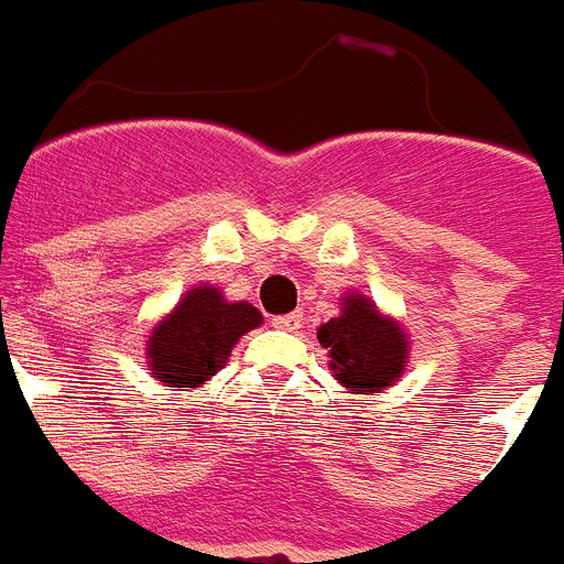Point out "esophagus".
<instances>
[{
  "label": "esophagus",
  "mask_w": 564,
  "mask_h": 564,
  "mask_svg": "<svg viewBox=\"0 0 564 564\" xmlns=\"http://www.w3.org/2000/svg\"><path fill=\"white\" fill-rule=\"evenodd\" d=\"M304 324V315L301 313H286V315H274L272 327L283 329V333H295L297 327Z\"/></svg>",
  "instance_id": "obj_1"
}]
</instances>
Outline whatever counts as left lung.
<instances>
[{"label":"left lung","mask_w":564,"mask_h":564,"mask_svg":"<svg viewBox=\"0 0 564 564\" xmlns=\"http://www.w3.org/2000/svg\"><path fill=\"white\" fill-rule=\"evenodd\" d=\"M329 350V368L350 391H382L405 368L409 345L402 329L382 318L368 297H345V310L318 327Z\"/></svg>","instance_id":"left-lung-1"}]
</instances>
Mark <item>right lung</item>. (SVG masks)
Segmentation results:
<instances>
[{
  "instance_id": "add662e5",
  "label": "right lung",
  "mask_w": 564,
  "mask_h": 564,
  "mask_svg": "<svg viewBox=\"0 0 564 564\" xmlns=\"http://www.w3.org/2000/svg\"><path fill=\"white\" fill-rule=\"evenodd\" d=\"M260 318L263 315L251 304H226L214 286H196L150 336L148 359L153 377L171 388L203 386L226 365L242 333L258 327Z\"/></svg>"
}]
</instances>
